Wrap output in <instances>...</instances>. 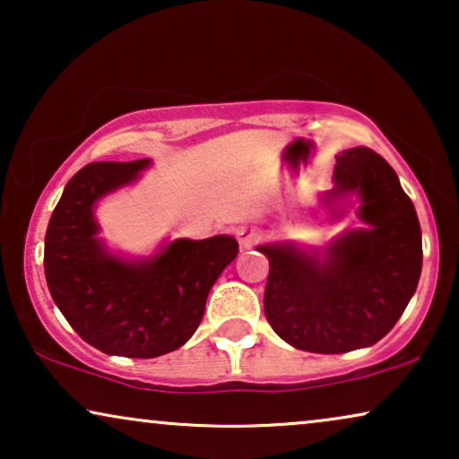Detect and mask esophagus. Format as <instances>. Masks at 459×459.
<instances>
[{
    "mask_svg": "<svg viewBox=\"0 0 459 459\" xmlns=\"http://www.w3.org/2000/svg\"><path fill=\"white\" fill-rule=\"evenodd\" d=\"M238 240H240V247L242 248H250V247H255L256 242L261 240V231L259 230H240L238 231Z\"/></svg>",
    "mask_w": 459,
    "mask_h": 459,
    "instance_id": "34e87169",
    "label": "esophagus"
}]
</instances>
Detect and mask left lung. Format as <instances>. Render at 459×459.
<instances>
[{"label":"left lung","mask_w":459,"mask_h":459,"mask_svg":"<svg viewBox=\"0 0 459 459\" xmlns=\"http://www.w3.org/2000/svg\"><path fill=\"white\" fill-rule=\"evenodd\" d=\"M357 192L366 230L349 231L325 259L284 244L269 259L265 317L275 334L309 353L372 347L403 316L422 273V231L393 167L366 146L336 159L330 200Z\"/></svg>","instance_id":"obj_1"}]
</instances>
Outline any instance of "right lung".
I'll list each match as a JSON object with an SVG mask.
<instances>
[{
    "label": "right lung",
    "instance_id": "right-lung-1",
    "mask_svg": "<svg viewBox=\"0 0 459 459\" xmlns=\"http://www.w3.org/2000/svg\"><path fill=\"white\" fill-rule=\"evenodd\" d=\"M148 159L91 162L68 181L46 231L48 288L73 330L106 355L152 357L190 341L209 290L238 255L230 236L175 240L152 259L127 263L98 240L93 204L137 178Z\"/></svg>",
    "mask_w": 459,
    "mask_h": 459
}]
</instances>
